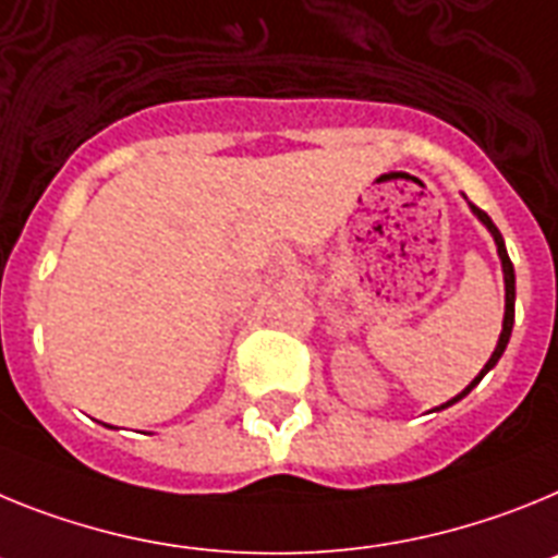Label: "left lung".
<instances>
[{"mask_svg":"<svg viewBox=\"0 0 558 558\" xmlns=\"http://www.w3.org/2000/svg\"><path fill=\"white\" fill-rule=\"evenodd\" d=\"M463 198H466V196H463ZM466 202H469V198H466ZM469 210H472L474 216H477V221H481V225L486 227L488 232H492L494 246H497V255H500V264H502V283H506V314H502V331H500V339H497V348H494V351H492V356H488V362H486V365H483V371L477 373V376H474V379L469 381V385L463 387V390H460L458 396H454V399H449L447 404L435 407L433 413H438V410H447V407L458 404V401L463 399V396H469V393H472V390H474V387L481 385L483 376H486V373L492 371V367L497 365V362H500L502 353H506L508 339H511V328H513V300H517V278H513V264H511V258H508L506 241H502L500 230H497V227H494V221L488 219V213H483L481 207H474L472 202H469Z\"/></svg>","mask_w":558,"mask_h":558,"instance_id":"left-lung-1","label":"left lung"}]
</instances>
